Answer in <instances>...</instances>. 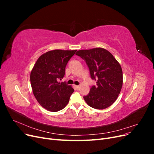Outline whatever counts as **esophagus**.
I'll return each instance as SVG.
<instances>
[{"label": "esophagus", "instance_id": "obj_1", "mask_svg": "<svg viewBox=\"0 0 154 154\" xmlns=\"http://www.w3.org/2000/svg\"><path fill=\"white\" fill-rule=\"evenodd\" d=\"M74 88H75L76 89H77V90H78L79 88H80V85H74Z\"/></svg>", "mask_w": 154, "mask_h": 154}]
</instances>
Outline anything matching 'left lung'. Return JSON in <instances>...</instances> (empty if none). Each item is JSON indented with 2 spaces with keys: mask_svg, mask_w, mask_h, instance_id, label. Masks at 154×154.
<instances>
[{
  "mask_svg": "<svg viewBox=\"0 0 154 154\" xmlns=\"http://www.w3.org/2000/svg\"><path fill=\"white\" fill-rule=\"evenodd\" d=\"M76 54L85 60L92 80L96 82L88 94L83 96L86 103L99 110L112 105L123 85V72L119 62L109 51L101 48L80 50Z\"/></svg>",
  "mask_w": 154,
  "mask_h": 154,
  "instance_id": "8db88e82",
  "label": "left lung"
}]
</instances>
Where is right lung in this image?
<instances>
[{"label": "right lung", "instance_id": "right-lung-1", "mask_svg": "<svg viewBox=\"0 0 154 154\" xmlns=\"http://www.w3.org/2000/svg\"><path fill=\"white\" fill-rule=\"evenodd\" d=\"M76 50H53L41 55L32 68L30 81L36 100L44 109L57 112L65 108L74 92L66 82L60 83L66 67Z\"/></svg>", "mask_w": 154, "mask_h": 154}]
</instances>
